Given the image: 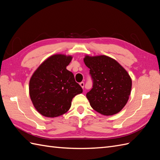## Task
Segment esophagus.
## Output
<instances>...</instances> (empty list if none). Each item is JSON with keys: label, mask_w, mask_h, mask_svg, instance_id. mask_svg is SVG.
I'll return each mask as SVG.
<instances>
[{"label": "esophagus", "mask_w": 160, "mask_h": 160, "mask_svg": "<svg viewBox=\"0 0 160 160\" xmlns=\"http://www.w3.org/2000/svg\"><path fill=\"white\" fill-rule=\"evenodd\" d=\"M80 87L82 88H84V83L83 82H80Z\"/></svg>", "instance_id": "34e87169"}]
</instances>
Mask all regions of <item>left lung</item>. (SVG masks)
Returning a JSON list of instances; mask_svg holds the SVG:
<instances>
[{"mask_svg":"<svg viewBox=\"0 0 160 160\" xmlns=\"http://www.w3.org/2000/svg\"><path fill=\"white\" fill-rule=\"evenodd\" d=\"M93 87L87 94L90 105L103 116H113L124 108L129 99L132 79L126 69L112 57L85 55Z\"/></svg>","mask_w":160,"mask_h":160,"instance_id":"1","label":"left lung"}]
</instances>
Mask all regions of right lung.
I'll list each match as a JSON object with an SVG mask.
<instances>
[{
  "label": "right lung",
  "mask_w": 160,
  "mask_h": 160,
  "mask_svg": "<svg viewBox=\"0 0 160 160\" xmlns=\"http://www.w3.org/2000/svg\"><path fill=\"white\" fill-rule=\"evenodd\" d=\"M73 57L55 54L45 59L30 78L29 93L34 107L48 118L68 112L72 101L82 92L73 73L66 69Z\"/></svg>",
  "instance_id": "right-lung-1"
}]
</instances>
